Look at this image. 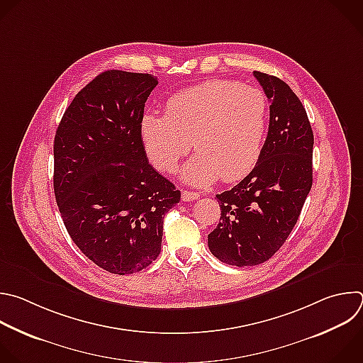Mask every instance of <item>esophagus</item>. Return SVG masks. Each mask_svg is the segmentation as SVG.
I'll use <instances>...</instances> for the list:
<instances>
[{
	"label": "esophagus",
	"instance_id": "obj_1",
	"mask_svg": "<svg viewBox=\"0 0 363 363\" xmlns=\"http://www.w3.org/2000/svg\"><path fill=\"white\" fill-rule=\"evenodd\" d=\"M181 198H182V201L189 202V201L198 199V198H199V194H198V192H194V191H186V189H184L182 194H181Z\"/></svg>",
	"mask_w": 363,
	"mask_h": 363
}]
</instances>
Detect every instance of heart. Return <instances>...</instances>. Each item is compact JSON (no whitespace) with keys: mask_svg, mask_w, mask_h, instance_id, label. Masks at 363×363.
<instances>
[{"mask_svg":"<svg viewBox=\"0 0 363 363\" xmlns=\"http://www.w3.org/2000/svg\"><path fill=\"white\" fill-rule=\"evenodd\" d=\"M268 125L262 89L228 79H209L175 92L165 113L141 118V138L151 162L174 172L192 144L198 152L185 164V182L203 186L219 177L238 181L258 164Z\"/></svg>","mask_w":363,"mask_h":363,"instance_id":"1","label":"heart"}]
</instances>
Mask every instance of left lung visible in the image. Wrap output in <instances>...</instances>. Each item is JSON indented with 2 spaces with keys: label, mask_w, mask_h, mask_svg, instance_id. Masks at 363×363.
<instances>
[{
  "label": "left lung",
  "mask_w": 363,
  "mask_h": 363,
  "mask_svg": "<svg viewBox=\"0 0 363 363\" xmlns=\"http://www.w3.org/2000/svg\"><path fill=\"white\" fill-rule=\"evenodd\" d=\"M269 105V128L255 168L216 195L218 226L208 247L220 262L264 264L284 245L312 188L313 133L306 111L286 82L254 71Z\"/></svg>",
  "instance_id": "8db88e82"
}]
</instances>
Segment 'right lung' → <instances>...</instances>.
<instances>
[{
	"mask_svg": "<svg viewBox=\"0 0 363 363\" xmlns=\"http://www.w3.org/2000/svg\"><path fill=\"white\" fill-rule=\"evenodd\" d=\"M151 74L111 69L65 109L54 140V192L64 225L99 268L128 275L161 252L165 213L181 192L148 162L141 138Z\"/></svg>",
	"mask_w": 363,
	"mask_h": 363,
	"instance_id": "1",
	"label": "right lung"
}]
</instances>
